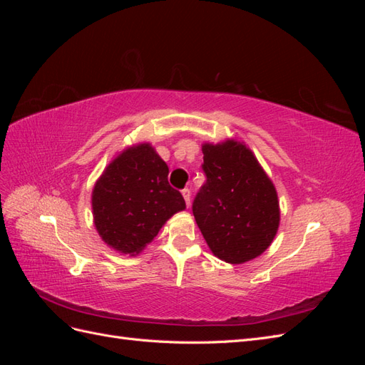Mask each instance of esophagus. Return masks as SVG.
<instances>
[{
  "instance_id": "obj_1",
  "label": "esophagus",
  "mask_w": 365,
  "mask_h": 365,
  "mask_svg": "<svg viewBox=\"0 0 365 365\" xmlns=\"http://www.w3.org/2000/svg\"><path fill=\"white\" fill-rule=\"evenodd\" d=\"M181 193H182V196H184V201H185L187 207H189V205H190V196H192L190 190H189V189H182Z\"/></svg>"
}]
</instances>
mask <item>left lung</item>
<instances>
[{
	"instance_id": "1",
	"label": "left lung",
	"mask_w": 365,
	"mask_h": 365,
	"mask_svg": "<svg viewBox=\"0 0 365 365\" xmlns=\"http://www.w3.org/2000/svg\"><path fill=\"white\" fill-rule=\"evenodd\" d=\"M205 182L193 200V216L216 257L244 263L267 250L277 233L280 210L271 180L252 152L228 140L204 145Z\"/></svg>"
}]
</instances>
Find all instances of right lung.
Masks as SVG:
<instances>
[{"label": "right lung", "mask_w": 365, "mask_h": 365, "mask_svg": "<svg viewBox=\"0 0 365 365\" xmlns=\"http://www.w3.org/2000/svg\"><path fill=\"white\" fill-rule=\"evenodd\" d=\"M169 168L150 145L129 148L108 165L93 190L98 235L125 254H138L172 215L185 208L168 181Z\"/></svg>", "instance_id": "add662e5"}]
</instances>
